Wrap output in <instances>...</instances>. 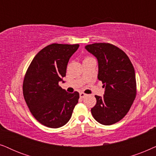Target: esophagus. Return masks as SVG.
Segmentation results:
<instances>
[{"label": "esophagus", "instance_id": "1", "mask_svg": "<svg viewBox=\"0 0 156 156\" xmlns=\"http://www.w3.org/2000/svg\"><path fill=\"white\" fill-rule=\"evenodd\" d=\"M86 96V93H84L83 92H80V97L81 98H85Z\"/></svg>", "mask_w": 156, "mask_h": 156}]
</instances>
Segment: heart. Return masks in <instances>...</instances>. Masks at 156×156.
Returning <instances> with one entry per match:
<instances>
[{
  "label": "heart",
  "instance_id": "obj_1",
  "mask_svg": "<svg viewBox=\"0 0 156 156\" xmlns=\"http://www.w3.org/2000/svg\"><path fill=\"white\" fill-rule=\"evenodd\" d=\"M90 58V57H89V56H86V57H85L84 60H85V59H87V58Z\"/></svg>",
  "mask_w": 156,
  "mask_h": 156
}]
</instances>
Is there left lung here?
<instances>
[{
	"label": "left lung",
	"mask_w": 156,
	"mask_h": 156,
	"mask_svg": "<svg viewBox=\"0 0 156 156\" xmlns=\"http://www.w3.org/2000/svg\"><path fill=\"white\" fill-rule=\"evenodd\" d=\"M86 49L98 61V78L105 88L103 97L95 95L91 113L98 123L110 126L125 117L137 94L133 66L126 53L108 43L87 45Z\"/></svg>",
	"instance_id": "8db88e82"
}]
</instances>
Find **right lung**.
Wrapping results in <instances>:
<instances>
[{"label":"right lung","mask_w":156,"mask_h":156,"mask_svg":"<svg viewBox=\"0 0 156 156\" xmlns=\"http://www.w3.org/2000/svg\"><path fill=\"white\" fill-rule=\"evenodd\" d=\"M78 47V44L47 45L36 54L25 74V101L33 117L46 127L66 125L78 102L79 93H67L58 84L66 76L70 58Z\"/></svg>","instance_id":"1"}]
</instances>
